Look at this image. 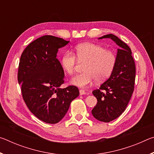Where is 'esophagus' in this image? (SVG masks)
<instances>
[{"instance_id": "1", "label": "esophagus", "mask_w": 154, "mask_h": 154, "mask_svg": "<svg viewBox=\"0 0 154 154\" xmlns=\"http://www.w3.org/2000/svg\"><path fill=\"white\" fill-rule=\"evenodd\" d=\"M79 94H80V95H83V94H86V92H85V90H79Z\"/></svg>"}]
</instances>
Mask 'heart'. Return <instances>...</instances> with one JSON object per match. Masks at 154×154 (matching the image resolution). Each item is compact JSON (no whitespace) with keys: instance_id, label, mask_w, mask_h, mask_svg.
I'll list each match as a JSON object with an SVG mask.
<instances>
[{"instance_id":"obj_1","label":"heart","mask_w":154,"mask_h":154,"mask_svg":"<svg viewBox=\"0 0 154 154\" xmlns=\"http://www.w3.org/2000/svg\"><path fill=\"white\" fill-rule=\"evenodd\" d=\"M77 58L87 62L84 72L75 76L71 79L72 84L80 88H87L96 79L103 82L110 77L117 62V57L113 51L106 49L103 46L93 43H81L75 48ZM77 58L72 51H66L61 59L62 67L67 74L74 73Z\"/></svg>"}]
</instances>
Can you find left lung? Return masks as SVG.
<instances>
[{
    "label": "left lung",
    "mask_w": 154,
    "mask_h": 154,
    "mask_svg": "<svg viewBox=\"0 0 154 154\" xmlns=\"http://www.w3.org/2000/svg\"><path fill=\"white\" fill-rule=\"evenodd\" d=\"M109 38L119 48L117 53V62L110 77L98 90L92 92L97 98V104L92 113L98 120L109 122L118 118L125 111L134 91L136 68L132 51L128 45L116 35L109 34L98 39ZM102 90H105L106 93Z\"/></svg>",
    "instance_id": "8db88e82"
}]
</instances>
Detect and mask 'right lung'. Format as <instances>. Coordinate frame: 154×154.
<instances>
[{
  "mask_svg": "<svg viewBox=\"0 0 154 154\" xmlns=\"http://www.w3.org/2000/svg\"><path fill=\"white\" fill-rule=\"evenodd\" d=\"M69 43L54 36H43L30 43L20 57L17 80L23 99L36 118L48 124L60 121L79 95L75 85L60 88L64 72L56 56L58 49Z\"/></svg>",
  "mask_w": 154,
  "mask_h": 154,
  "instance_id": "obj_1",
  "label": "right lung"
}]
</instances>
